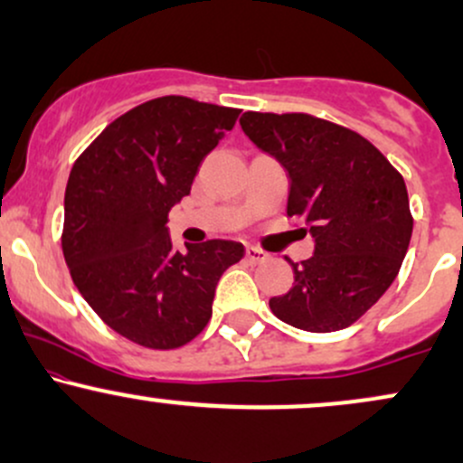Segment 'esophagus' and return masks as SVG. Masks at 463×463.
I'll list each match as a JSON object with an SVG mask.
<instances>
[{
    "label": "esophagus",
    "mask_w": 463,
    "mask_h": 463,
    "mask_svg": "<svg viewBox=\"0 0 463 463\" xmlns=\"http://www.w3.org/2000/svg\"><path fill=\"white\" fill-rule=\"evenodd\" d=\"M246 259L250 263H263L265 259H268V254H265L263 250H259L254 246H246Z\"/></svg>",
    "instance_id": "1"
}]
</instances>
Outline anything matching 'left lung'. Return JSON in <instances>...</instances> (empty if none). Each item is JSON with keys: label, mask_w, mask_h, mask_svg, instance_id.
Returning <instances> with one entry per match:
<instances>
[{"label": "left lung", "mask_w": 463, "mask_h": 463, "mask_svg": "<svg viewBox=\"0 0 463 463\" xmlns=\"http://www.w3.org/2000/svg\"><path fill=\"white\" fill-rule=\"evenodd\" d=\"M241 130L289 176L287 215L313 237L291 263L294 287L269 298L279 320L309 333L342 331L394 283L413 220L405 180L368 139L311 115L243 113Z\"/></svg>", "instance_id": "obj_1"}]
</instances>
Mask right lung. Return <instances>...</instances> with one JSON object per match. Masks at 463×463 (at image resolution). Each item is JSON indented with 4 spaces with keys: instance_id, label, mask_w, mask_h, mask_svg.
I'll list each match as a JSON object with an SVG mask.
<instances>
[{
    "instance_id": "1",
    "label": "right lung",
    "mask_w": 463,
    "mask_h": 463,
    "mask_svg": "<svg viewBox=\"0 0 463 463\" xmlns=\"http://www.w3.org/2000/svg\"><path fill=\"white\" fill-rule=\"evenodd\" d=\"M237 115L183 95L150 99L106 126L69 174V272L89 307L139 346L178 348L202 333L217 280L246 252L231 239L178 252L165 226Z\"/></svg>"
}]
</instances>
